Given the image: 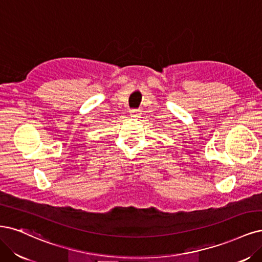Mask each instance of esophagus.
Instances as JSON below:
<instances>
[{
  "label": "esophagus",
  "mask_w": 262,
  "mask_h": 262,
  "mask_svg": "<svg viewBox=\"0 0 262 262\" xmlns=\"http://www.w3.org/2000/svg\"><path fill=\"white\" fill-rule=\"evenodd\" d=\"M140 116H141V111H139V110L131 111V117H133V118H139Z\"/></svg>",
  "instance_id": "34e87169"
}]
</instances>
